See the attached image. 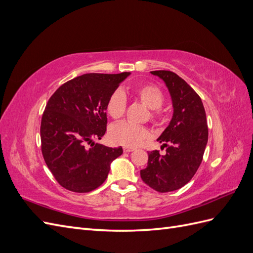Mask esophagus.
I'll return each instance as SVG.
<instances>
[{"label": "esophagus", "mask_w": 253, "mask_h": 253, "mask_svg": "<svg viewBox=\"0 0 253 253\" xmlns=\"http://www.w3.org/2000/svg\"><path fill=\"white\" fill-rule=\"evenodd\" d=\"M124 151H125L126 153H129V152H133V151H135V149H134V148H128V147H125V148H124Z\"/></svg>", "instance_id": "34e87169"}]
</instances>
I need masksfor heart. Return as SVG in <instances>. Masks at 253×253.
I'll return each instance as SVG.
<instances>
[{
    "label": "heart",
    "mask_w": 253,
    "mask_h": 253,
    "mask_svg": "<svg viewBox=\"0 0 253 253\" xmlns=\"http://www.w3.org/2000/svg\"><path fill=\"white\" fill-rule=\"evenodd\" d=\"M134 97L150 109V119L159 124L163 120V114L159 108L163 105L165 96L162 89L154 84H143L134 88ZM126 99L124 93L116 90L110 96L106 103V113L113 119H119L126 112ZM109 137L112 142L125 145L128 148H136L150 137V131L143 126H136L128 122H119L110 127Z\"/></svg>",
    "instance_id": "b5f03b06"
}]
</instances>
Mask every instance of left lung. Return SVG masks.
<instances>
[{
	"instance_id": "left-lung-1",
	"label": "left lung",
	"mask_w": 253,
	"mask_h": 253,
	"mask_svg": "<svg viewBox=\"0 0 253 253\" xmlns=\"http://www.w3.org/2000/svg\"><path fill=\"white\" fill-rule=\"evenodd\" d=\"M151 74L164 80L169 89L173 116L157 139L167 147L166 154L157 150L150 152L148 166L140 176L149 187L165 193L178 190L192 179L208 142V126L201 97L185 80L170 71Z\"/></svg>"
}]
</instances>
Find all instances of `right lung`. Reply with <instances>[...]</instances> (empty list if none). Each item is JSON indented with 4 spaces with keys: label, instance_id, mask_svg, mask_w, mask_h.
I'll return each mask as SVG.
<instances>
[{
    "label": "right lung",
    "instance_id": "obj_1",
    "mask_svg": "<svg viewBox=\"0 0 253 253\" xmlns=\"http://www.w3.org/2000/svg\"><path fill=\"white\" fill-rule=\"evenodd\" d=\"M131 73L84 74L62 84L49 98L41 120L42 154L66 190L90 192L108 177L122 148L91 143L105 134L106 103Z\"/></svg>",
    "mask_w": 253,
    "mask_h": 253
}]
</instances>
